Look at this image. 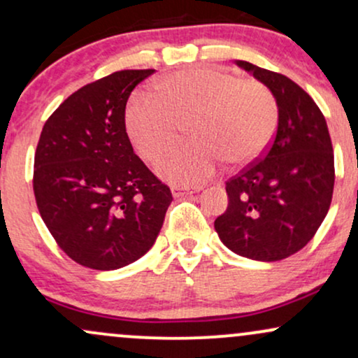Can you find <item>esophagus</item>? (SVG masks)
Returning <instances> with one entry per match:
<instances>
[{
  "label": "esophagus",
  "mask_w": 358,
  "mask_h": 358,
  "mask_svg": "<svg viewBox=\"0 0 358 358\" xmlns=\"http://www.w3.org/2000/svg\"><path fill=\"white\" fill-rule=\"evenodd\" d=\"M200 188H190V187H180V185H175V187H171V195L175 196V199H178V196H187V195H193V193H199Z\"/></svg>",
  "instance_id": "1"
}]
</instances>
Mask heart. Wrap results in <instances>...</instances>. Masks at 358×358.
<instances>
[{"label": "heart", "instance_id": "b5f03b06", "mask_svg": "<svg viewBox=\"0 0 358 358\" xmlns=\"http://www.w3.org/2000/svg\"><path fill=\"white\" fill-rule=\"evenodd\" d=\"M187 119L195 139L163 155L156 171L171 183L196 185L225 159L242 166L261 158L276 133L278 104L262 82L190 67L156 80L153 96L133 97L126 129L139 153L156 159L176 141Z\"/></svg>", "mask_w": 358, "mask_h": 358}]
</instances>
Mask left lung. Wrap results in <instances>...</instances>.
I'll return each instance as SVG.
<instances>
[{"label": "left lung", "instance_id": "1", "mask_svg": "<svg viewBox=\"0 0 358 358\" xmlns=\"http://www.w3.org/2000/svg\"><path fill=\"white\" fill-rule=\"evenodd\" d=\"M237 67L273 92L278 129L256 163L225 183L227 210L215 231L225 248L252 261H281L313 239L335 183L334 148L322 110L296 82L244 60Z\"/></svg>", "mask_w": 358, "mask_h": 358}]
</instances>
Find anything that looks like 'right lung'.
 Returning a JSON list of instances; mask_svg holds the SVG:
<instances>
[{"instance_id": "add662e5", "label": "right lung", "mask_w": 358, "mask_h": 358, "mask_svg": "<svg viewBox=\"0 0 358 358\" xmlns=\"http://www.w3.org/2000/svg\"><path fill=\"white\" fill-rule=\"evenodd\" d=\"M155 71H119L84 85L45 122L34 192L53 239L85 268H124L153 248L170 188L134 155L126 102Z\"/></svg>"}]
</instances>
